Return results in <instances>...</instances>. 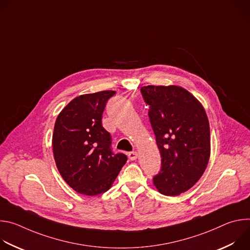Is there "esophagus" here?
<instances>
[{
  "label": "esophagus",
  "mask_w": 250,
  "mask_h": 250,
  "mask_svg": "<svg viewBox=\"0 0 250 250\" xmlns=\"http://www.w3.org/2000/svg\"><path fill=\"white\" fill-rule=\"evenodd\" d=\"M128 158L130 160H135L137 158V152L136 151H131L128 153Z\"/></svg>",
  "instance_id": "obj_1"
}]
</instances>
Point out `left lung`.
<instances>
[{
	"instance_id": "1",
	"label": "left lung",
	"mask_w": 250,
	"mask_h": 250,
	"mask_svg": "<svg viewBox=\"0 0 250 250\" xmlns=\"http://www.w3.org/2000/svg\"><path fill=\"white\" fill-rule=\"evenodd\" d=\"M149 120L161 155L153 184L165 196H178L204 174L210 154L209 125L202 104L179 86H145Z\"/></svg>"
}]
</instances>
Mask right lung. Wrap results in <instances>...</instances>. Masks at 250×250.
<instances>
[{
    "instance_id": "right-lung-1",
    "label": "right lung",
    "mask_w": 250,
    "mask_h": 250,
    "mask_svg": "<svg viewBox=\"0 0 250 250\" xmlns=\"http://www.w3.org/2000/svg\"><path fill=\"white\" fill-rule=\"evenodd\" d=\"M115 91L76 97L58 115L52 135L57 169L76 192L96 196L108 191L127 157L112 151V137L102 125L108 100Z\"/></svg>"
}]
</instances>
